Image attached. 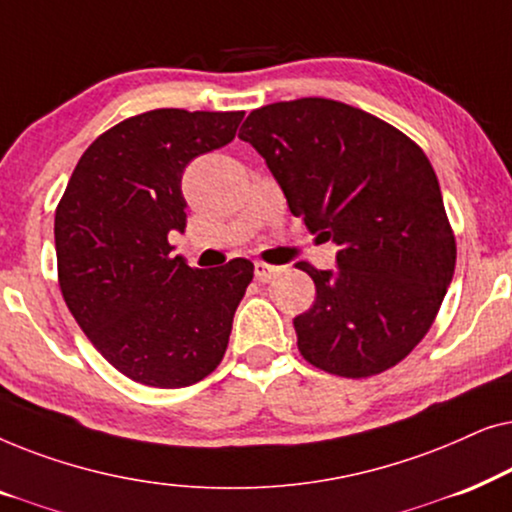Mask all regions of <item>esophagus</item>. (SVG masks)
Segmentation results:
<instances>
[{"mask_svg": "<svg viewBox=\"0 0 512 512\" xmlns=\"http://www.w3.org/2000/svg\"><path fill=\"white\" fill-rule=\"evenodd\" d=\"M279 270L282 268H277V265H270V263H263V261L254 263V272H256L258 282H270L272 277L279 275Z\"/></svg>", "mask_w": 512, "mask_h": 512, "instance_id": "obj_1", "label": "esophagus"}]
</instances>
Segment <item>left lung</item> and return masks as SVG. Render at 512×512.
Here are the masks:
<instances>
[{
	"instance_id": "left-lung-1",
	"label": "left lung",
	"mask_w": 512,
	"mask_h": 512,
	"mask_svg": "<svg viewBox=\"0 0 512 512\" xmlns=\"http://www.w3.org/2000/svg\"><path fill=\"white\" fill-rule=\"evenodd\" d=\"M240 139L265 158L293 216L338 244V268L312 277L314 303L293 319L307 363L373 377L415 349L457 263L438 177L408 135L326 97L254 109Z\"/></svg>"
}]
</instances>
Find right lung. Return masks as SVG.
I'll return each mask as SVG.
<instances>
[{
  "mask_svg": "<svg viewBox=\"0 0 512 512\" xmlns=\"http://www.w3.org/2000/svg\"><path fill=\"white\" fill-rule=\"evenodd\" d=\"M244 111L153 109L83 151L55 209L62 298L93 347L130 380L179 389L226 354L254 263L198 270L172 256L186 228L181 174L233 142Z\"/></svg>",
  "mask_w": 512,
  "mask_h": 512,
  "instance_id": "1",
  "label": "right lung"
}]
</instances>
